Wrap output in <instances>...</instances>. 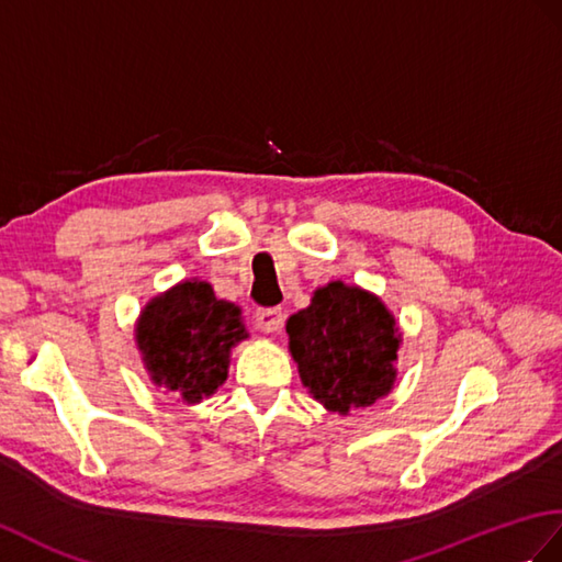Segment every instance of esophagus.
Masks as SVG:
<instances>
[{"label":"esophagus","instance_id":"obj_1","mask_svg":"<svg viewBox=\"0 0 562 562\" xmlns=\"http://www.w3.org/2000/svg\"><path fill=\"white\" fill-rule=\"evenodd\" d=\"M256 328L260 333H280L282 328V311L280 308H260L256 311Z\"/></svg>","mask_w":562,"mask_h":562}]
</instances>
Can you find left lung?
I'll return each instance as SVG.
<instances>
[{
    "instance_id": "1",
    "label": "left lung",
    "mask_w": 562,
    "mask_h": 562,
    "mask_svg": "<svg viewBox=\"0 0 562 562\" xmlns=\"http://www.w3.org/2000/svg\"><path fill=\"white\" fill-rule=\"evenodd\" d=\"M290 355L313 400L351 414L390 395L397 381L402 333L383 299L335 280L286 318Z\"/></svg>"
}]
</instances>
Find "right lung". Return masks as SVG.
<instances>
[{
	"instance_id": "add662e5",
	"label": "right lung",
	"mask_w": 562,
	"mask_h": 562,
	"mask_svg": "<svg viewBox=\"0 0 562 562\" xmlns=\"http://www.w3.org/2000/svg\"><path fill=\"white\" fill-rule=\"evenodd\" d=\"M134 333L150 383L187 404L217 393L227 381L232 349L249 337L241 308L217 299L211 282L199 278L155 294Z\"/></svg>"
}]
</instances>
